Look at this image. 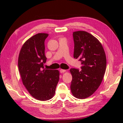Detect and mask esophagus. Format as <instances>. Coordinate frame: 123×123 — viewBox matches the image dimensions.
<instances>
[{
    "instance_id": "obj_1",
    "label": "esophagus",
    "mask_w": 123,
    "mask_h": 123,
    "mask_svg": "<svg viewBox=\"0 0 123 123\" xmlns=\"http://www.w3.org/2000/svg\"><path fill=\"white\" fill-rule=\"evenodd\" d=\"M66 70H63V69H60V73H63V72H66Z\"/></svg>"
}]
</instances>
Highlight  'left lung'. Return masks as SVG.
Segmentation results:
<instances>
[{"instance_id":"8db88e82","label":"left lung","mask_w":123,"mask_h":123,"mask_svg":"<svg viewBox=\"0 0 123 123\" xmlns=\"http://www.w3.org/2000/svg\"><path fill=\"white\" fill-rule=\"evenodd\" d=\"M74 58L81 62V70L71 68L72 95L85 99L95 92L101 84L106 68L105 51L97 39L85 31L73 33Z\"/></svg>"}]
</instances>
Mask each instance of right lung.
Listing matches in <instances>:
<instances>
[{"label":"right lung","mask_w":123,"mask_h":123,"mask_svg":"<svg viewBox=\"0 0 123 123\" xmlns=\"http://www.w3.org/2000/svg\"><path fill=\"white\" fill-rule=\"evenodd\" d=\"M49 34L38 33L23 44L18 66L23 85L34 98L46 101L53 97L59 80L57 70L44 69L46 61L44 42Z\"/></svg>","instance_id":"right-lung-1"}]
</instances>
